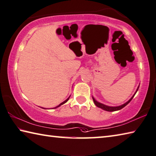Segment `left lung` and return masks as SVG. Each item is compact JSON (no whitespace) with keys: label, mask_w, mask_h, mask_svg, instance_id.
<instances>
[{"label":"left lung","mask_w":156,"mask_h":156,"mask_svg":"<svg viewBox=\"0 0 156 156\" xmlns=\"http://www.w3.org/2000/svg\"><path fill=\"white\" fill-rule=\"evenodd\" d=\"M139 86L138 87L137 90H136V92H135V94L136 93L138 90H139ZM135 94L133 96V97H132V98H131L130 100H129V101H128V102H126V103H124V105H122L117 106V107H109V106L103 105V104L101 103V102H98V101H96V100L93 98V97H92V98H93V101H94V104L96 105V107H99V108H102V109H103V110H105V111H118V110L122 109V108H123L124 107H126V106L129 103V102H130L132 101V99L133 98V97L134 96Z\"/></svg>","instance_id":"1"}]
</instances>
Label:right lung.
<instances>
[{
    "mask_svg": "<svg viewBox=\"0 0 156 156\" xmlns=\"http://www.w3.org/2000/svg\"><path fill=\"white\" fill-rule=\"evenodd\" d=\"M70 96L69 97V98H67V99L66 100V101H64V102H62V103H60V104L59 105H58V106H57V107H55L54 108H58V107H60V106H61V105H64V103H66V102L67 101H69V98H70Z\"/></svg>",
    "mask_w": 156,
    "mask_h": 156,
    "instance_id": "add662e5",
    "label": "right lung"
}]
</instances>
